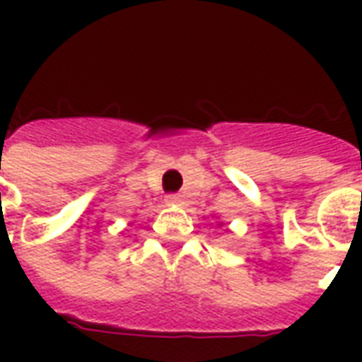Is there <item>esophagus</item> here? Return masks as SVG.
<instances>
[{"label": "esophagus", "instance_id": "1", "mask_svg": "<svg viewBox=\"0 0 362 362\" xmlns=\"http://www.w3.org/2000/svg\"><path fill=\"white\" fill-rule=\"evenodd\" d=\"M166 204L180 205L182 204V197L178 196V194H170V196H166Z\"/></svg>", "mask_w": 362, "mask_h": 362}]
</instances>
